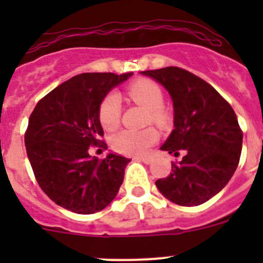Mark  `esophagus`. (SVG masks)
<instances>
[{"label": "esophagus", "instance_id": "1", "mask_svg": "<svg viewBox=\"0 0 263 263\" xmlns=\"http://www.w3.org/2000/svg\"><path fill=\"white\" fill-rule=\"evenodd\" d=\"M136 159H137V160L142 161V163H145V164H148L151 161V159L147 158V156H137Z\"/></svg>", "mask_w": 263, "mask_h": 263}]
</instances>
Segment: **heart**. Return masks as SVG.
I'll use <instances>...</instances> for the list:
<instances>
[{
    "instance_id": "obj_1",
    "label": "heart",
    "mask_w": 263,
    "mask_h": 263,
    "mask_svg": "<svg viewBox=\"0 0 263 263\" xmlns=\"http://www.w3.org/2000/svg\"><path fill=\"white\" fill-rule=\"evenodd\" d=\"M127 95L136 104L148 109L147 121L166 126L171 115L164 108V92L161 87L153 80H139L128 85L126 89ZM121 99L116 92H109L103 98L99 104L98 117L105 131H113L118 127L121 119ZM159 134L155 128L141 129H122L112 137V147L116 151L126 155H144L146 151L158 141Z\"/></svg>"
}]
</instances>
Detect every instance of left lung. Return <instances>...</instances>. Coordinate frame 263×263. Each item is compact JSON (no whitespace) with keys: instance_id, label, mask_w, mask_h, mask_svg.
I'll return each instance as SVG.
<instances>
[{"instance_id":"1","label":"left lung","mask_w":263,"mask_h":263,"mask_svg":"<svg viewBox=\"0 0 263 263\" xmlns=\"http://www.w3.org/2000/svg\"><path fill=\"white\" fill-rule=\"evenodd\" d=\"M173 99L174 129L160 148L179 156L172 173L155 182L172 202L197 206L227 185L239 164L243 131L232 105L205 80L179 67L142 71Z\"/></svg>"}]
</instances>
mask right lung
<instances>
[{
	"mask_svg": "<svg viewBox=\"0 0 263 263\" xmlns=\"http://www.w3.org/2000/svg\"><path fill=\"white\" fill-rule=\"evenodd\" d=\"M132 72H86L42 98L29 117L25 146L36 182L61 208L94 214L107 208L123 182L129 159L109 154L91 158L89 148L107 147L99 104Z\"/></svg>",
	"mask_w": 263,
	"mask_h": 263,
	"instance_id": "obj_1",
	"label": "right lung"
}]
</instances>
